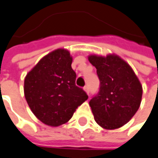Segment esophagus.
I'll return each mask as SVG.
<instances>
[{
	"label": "esophagus",
	"mask_w": 158,
	"mask_h": 158,
	"mask_svg": "<svg viewBox=\"0 0 158 158\" xmlns=\"http://www.w3.org/2000/svg\"><path fill=\"white\" fill-rule=\"evenodd\" d=\"M84 90L86 92L87 94L89 95V93H90V89H89V86H88V85H85V86L84 87Z\"/></svg>",
	"instance_id": "1"
}]
</instances>
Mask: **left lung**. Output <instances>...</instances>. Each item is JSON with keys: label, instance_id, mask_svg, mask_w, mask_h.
Listing matches in <instances>:
<instances>
[{"label": "left lung", "instance_id": "1", "mask_svg": "<svg viewBox=\"0 0 158 158\" xmlns=\"http://www.w3.org/2000/svg\"><path fill=\"white\" fill-rule=\"evenodd\" d=\"M88 60L97 69L100 80L99 92L89 102L95 121L106 130L120 128L140 106V81L131 66L115 54L90 55Z\"/></svg>", "mask_w": 158, "mask_h": 158}]
</instances>
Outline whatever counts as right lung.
Listing matches in <instances>:
<instances>
[{
  "label": "right lung",
  "mask_w": 158,
  "mask_h": 158,
  "mask_svg": "<svg viewBox=\"0 0 158 158\" xmlns=\"http://www.w3.org/2000/svg\"><path fill=\"white\" fill-rule=\"evenodd\" d=\"M73 57L65 48H57L41 59L26 74L24 93L34 115L49 127L67 123L76 109L88 99L76 86Z\"/></svg>",
  "instance_id": "obj_1"
}]
</instances>
